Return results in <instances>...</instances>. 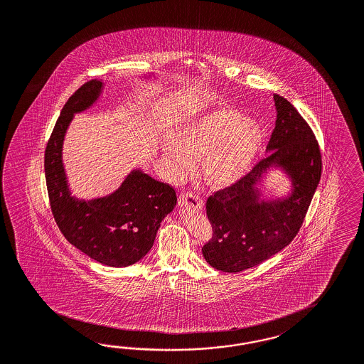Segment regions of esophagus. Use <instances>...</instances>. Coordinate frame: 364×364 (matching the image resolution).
<instances>
[{"mask_svg":"<svg viewBox=\"0 0 364 364\" xmlns=\"http://www.w3.org/2000/svg\"><path fill=\"white\" fill-rule=\"evenodd\" d=\"M178 205L181 208L197 209V210H201L204 207L203 201L193 193H181L178 197Z\"/></svg>","mask_w":364,"mask_h":364,"instance_id":"esophagus-1","label":"esophagus"}]
</instances>
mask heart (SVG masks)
I'll use <instances>...</instances> for the list:
<instances>
[{
  "mask_svg": "<svg viewBox=\"0 0 364 364\" xmlns=\"http://www.w3.org/2000/svg\"><path fill=\"white\" fill-rule=\"evenodd\" d=\"M264 143L259 124L229 107L192 114L176 126L173 136L161 141V155L175 180L189 173L200 160L209 187L223 189L250 171Z\"/></svg>",
  "mask_w": 364,
  "mask_h": 364,
  "instance_id": "obj_1",
  "label": "heart"
}]
</instances>
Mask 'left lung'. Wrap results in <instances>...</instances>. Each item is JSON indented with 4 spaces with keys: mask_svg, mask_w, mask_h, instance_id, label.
<instances>
[{
    "mask_svg": "<svg viewBox=\"0 0 364 364\" xmlns=\"http://www.w3.org/2000/svg\"><path fill=\"white\" fill-rule=\"evenodd\" d=\"M277 120L266 156L232 187L207 201L213 236L203 247L209 265L238 273L259 265L299 232L322 173L314 132L285 98L274 94ZM281 168L292 183L289 196L267 200L257 188L265 173Z\"/></svg>",
    "mask_w": 364,
    "mask_h": 364,
    "instance_id": "left-lung-1",
    "label": "left lung"
}]
</instances>
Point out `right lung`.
<instances>
[{"label":"right lung","instance_id":"add662e5","mask_svg":"<svg viewBox=\"0 0 364 364\" xmlns=\"http://www.w3.org/2000/svg\"><path fill=\"white\" fill-rule=\"evenodd\" d=\"M103 87L102 80L92 79L66 102L45 151V175L51 212L70 244L102 265L123 267L147 255L177 197L173 188L140 168L107 196L85 200L71 195L62 160L65 135L74 115L89 109Z\"/></svg>","mask_w":364,"mask_h":364}]
</instances>
